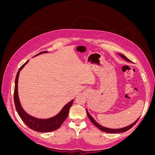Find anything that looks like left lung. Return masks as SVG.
Masks as SVG:
<instances>
[{"label": "left lung", "instance_id": "8db88e82", "mask_svg": "<svg viewBox=\"0 0 155 155\" xmlns=\"http://www.w3.org/2000/svg\"><path fill=\"white\" fill-rule=\"evenodd\" d=\"M119 55L121 56V58H123L125 60H126L127 61L131 62L129 59H127V58L125 57V55H122V54H119ZM87 116H88V118L90 119V120L92 121V124H93L94 125H96V126L97 127L98 129H100L101 130H103V131H104V132H106V133H124V132H125V131L129 130L130 128H132L136 124H137L138 120H139V118H138V120H136L133 124H130V125H129V126H127V127H125L121 128V129H109V128L101 126V125H100L99 124L97 123L96 121H95V120L92 118V116L90 114L88 113V112L87 110Z\"/></svg>", "mask_w": 155, "mask_h": 155}]
</instances>
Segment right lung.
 <instances>
[{
    "instance_id": "add662e5",
    "label": "right lung",
    "mask_w": 155,
    "mask_h": 155,
    "mask_svg": "<svg viewBox=\"0 0 155 155\" xmlns=\"http://www.w3.org/2000/svg\"><path fill=\"white\" fill-rule=\"evenodd\" d=\"M48 51H41V52L37 54L36 55H38L41 54L43 53H47ZM35 55V56H36ZM28 61H26L24 64H22L21 68L18 70V71L17 74L16 78H15V90H14V103H15V105L17 112H18V115L21 117L22 120L24 121V123L28 127L31 129L37 131V132L40 133H46V132H51V131H54L56 129H59L61 125L63 124L64 120L67 119V116L69 113L70 108L71 107L73 104V101H70L69 103L65 105L63 109L61 110L59 113L56 115L53 118H48V119H38L34 118V117L31 116L29 114H28L26 112L22 109L19 99H18V76H19V72L22 68L25 67V65L28 63Z\"/></svg>"
}]
</instances>
